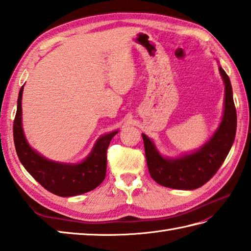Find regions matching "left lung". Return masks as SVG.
Listing matches in <instances>:
<instances>
[{"label": "left lung", "mask_w": 251, "mask_h": 251, "mask_svg": "<svg viewBox=\"0 0 251 251\" xmlns=\"http://www.w3.org/2000/svg\"><path fill=\"white\" fill-rule=\"evenodd\" d=\"M218 65L225 83L223 113L219 126L204 145L192 152L168 157L159 152L155 142L142 134L149 172L158 184L177 190L201 188L217 173L231 150L236 134V109L230 78L219 61Z\"/></svg>", "instance_id": "obj_1"}]
</instances>
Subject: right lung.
<instances>
[{
  "instance_id": "obj_1",
  "label": "right lung",
  "mask_w": 251,
  "mask_h": 251,
  "mask_svg": "<svg viewBox=\"0 0 251 251\" xmlns=\"http://www.w3.org/2000/svg\"><path fill=\"white\" fill-rule=\"evenodd\" d=\"M24 86L19 90L14 121L15 148L23 166L43 188L58 196H75L97 188L105 177L106 150L110 141L120 130L100 136L81 162L63 163L47 158L29 145L25 135L21 106Z\"/></svg>"
}]
</instances>
